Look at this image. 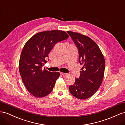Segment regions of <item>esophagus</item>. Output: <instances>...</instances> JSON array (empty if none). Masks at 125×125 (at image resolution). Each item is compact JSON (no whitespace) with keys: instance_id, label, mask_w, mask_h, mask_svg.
I'll list each match as a JSON object with an SVG mask.
<instances>
[{"instance_id":"esophagus-1","label":"esophagus","mask_w":125,"mask_h":125,"mask_svg":"<svg viewBox=\"0 0 125 125\" xmlns=\"http://www.w3.org/2000/svg\"><path fill=\"white\" fill-rule=\"evenodd\" d=\"M61 74L63 76H66L67 75V73H63V72H61Z\"/></svg>"}]
</instances>
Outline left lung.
<instances>
[{
	"label": "left lung",
	"mask_w": 125,
	"mask_h": 125,
	"mask_svg": "<svg viewBox=\"0 0 125 125\" xmlns=\"http://www.w3.org/2000/svg\"><path fill=\"white\" fill-rule=\"evenodd\" d=\"M78 47L79 61L83 65L79 78L69 87L74 97L87 99L93 95L100 87L104 76L105 60L103 54L94 41L78 33L67 31Z\"/></svg>",
	"instance_id": "8db88e82"
}]
</instances>
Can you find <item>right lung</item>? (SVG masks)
<instances>
[{
  "label": "right lung",
  "instance_id": "right-lung-1",
  "mask_svg": "<svg viewBox=\"0 0 125 125\" xmlns=\"http://www.w3.org/2000/svg\"><path fill=\"white\" fill-rule=\"evenodd\" d=\"M63 31H41L33 35L23 47L19 62V71L27 90L37 98L44 97L52 92L59 72H50L42 66L54 45L67 39Z\"/></svg>",
  "mask_w": 125,
  "mask_h": 125
}]
</instances>
